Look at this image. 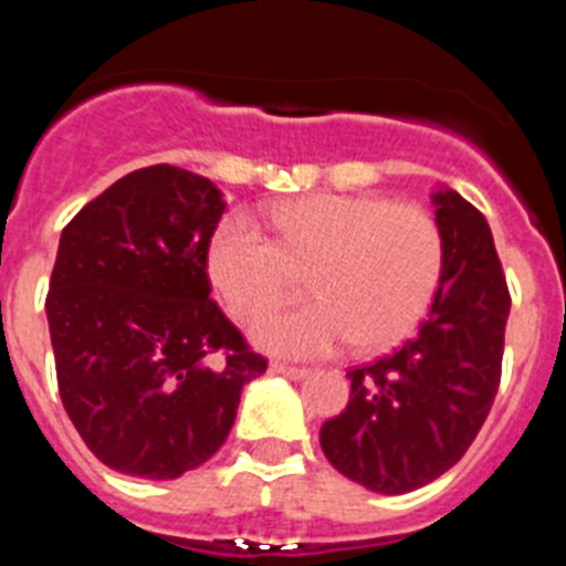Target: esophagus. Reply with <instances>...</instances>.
I'll return each mask as SVG.
<instances>
[{"label": "esophagus", "mask_w": 566, "mask_h": 566, "mask_svg": "<svg viewBox=\"0 0 566 566\" xmlns=\"http://www.w3.org/2000/svg\"><path fill=\"white\" fill-rule=\"evenodd\" d=\"M272 371L283 374V377H292V379L308 377V368H297V365H289V363H272Z\"/></svg>", "instance_id": "1"}]
</instances>
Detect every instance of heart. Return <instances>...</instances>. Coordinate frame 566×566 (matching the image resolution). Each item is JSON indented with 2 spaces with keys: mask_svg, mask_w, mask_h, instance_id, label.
Listing matches in <instances>:
<instances>
[{
  "mask_svg": "<svg viewBox=\"0 0 566 566\" xmlns=\"http://www.w3.org/2000/svg\"><path fill=\"white\" fill-rule=\"evenodd\" d=\"M269 223L277 238L247 214H229L207 252L209 277L238 317L272 306L308 274L317 297L269 308L254 323V339L269 352L388 348L413 332L442 280V229L417 203L308 195L277 203Z\"/></svg>",
  "mask_w": 566,
  "mask_h": 566,
  "instance_id": "1",
  "label": "heart"
}]
</instances>
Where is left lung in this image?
I'll use <instances>...</instances> for the list:
<instances>
[{
    "label": "left lung",
    "instance_id": "obj_1",
    "mask_svg": "<svg viewBox=\"0 0 566 566\" xmlns=\"http://www.w3.org/2000/svg\"><path fill=\"white\" fill-rule=\"evenodd\" d=\"M444 266L417 337L348 371L352 397L319 428L328 462L352 482L397 496L451 470L496 399L507 280L484 214L453 189L433 192Z\"/></svg>",
    "mask_w": 566,
    "mask_h": 566
}]
</instances>
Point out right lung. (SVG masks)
<instances>
[{"label": "right lung", "instance_id": "add662e5", "mask_svg": "<svg viewBox=\"0 0 566 566\" xmlns=\"http://www.w3.org/2000/svg\"><path fill=\"white\" fill-rule=\"evenodd\" d=\"M223 195L155 164L64 227L44 300L62 405L107 468L178 479L214 457L243 385L266 371L214 300L207 252Z\"/></svg>", "mask_w": 566, "mask_h": 566}]
</instances>
